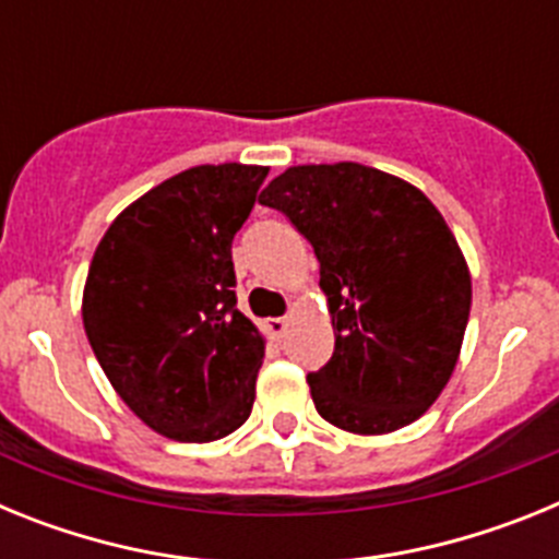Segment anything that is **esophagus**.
Wrapping results in <instances>:
<instances>
[{
  "label": "esophagus",
  "mask_w": 559,
  "mask_h": 559,
  "mask_svg": "<svg viewBox=\"0 0 559 559\" xmlns=\"http://www.w3.org/2000/svg\"><path fill=\"white\" fill-rule=\"evenodd\" d=\"M265 330L271 333V338H283L285 330H288V316H274V319H265Z\"/></svg>",
  "instance_id": "obj_1"
}]
</instances>
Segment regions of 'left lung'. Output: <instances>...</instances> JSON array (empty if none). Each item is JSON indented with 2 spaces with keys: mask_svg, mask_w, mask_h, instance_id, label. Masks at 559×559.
<instances>
[{
  "mask_svg": "<svg viewBox=\"0 0 559 559\" xmlns=\"http://www.w3.org/2000/svg\"><path fill=\"white\" fill-rule=\"evenodd\" d=\"M260 204L280 210L319 260L333 358L308 374L316 412L353 433H389L431 408L471 316V271L437 206L358 162L299 165Z\"/></svg>",
  "mask_w": 559,
  "mask_h": 559,
  "instance_id": "8db88e82",
  "label": "left lung"
}]
</instances>
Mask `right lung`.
Returning <instances> with one entry per match:
<instances>
[{"label":"right lung","mask_w":559,"mask_h":559,"mask_svg":"<svg viewBox=\"0 0 559 559\" xmlns=\"http://www.w3.org/2000/svg\"><path fill=\"white\" fill-rule=\"evenodd\" d=\"M269 167L199 165L122 210L83 288V328L114 392L156 433L212 442L254 406L265 341L237 310L231 240Z\"/></svg>","instance_id":"right-lung-1"}]
</instances>
